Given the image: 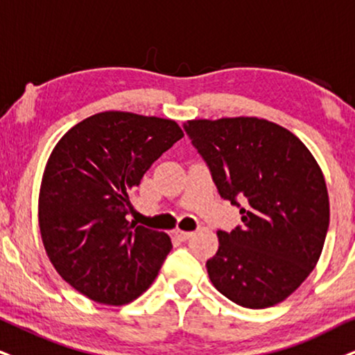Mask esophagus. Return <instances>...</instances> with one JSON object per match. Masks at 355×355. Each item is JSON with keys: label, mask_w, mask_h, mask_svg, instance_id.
<instances>
[{"label": "esophagus", "mask_w": 355, "mask_h": 355, "mask_svg": "<svg viewBox=\"0 0 355 355\" xmlns=\"http://www.w3.org/2000/svg\"><path fill=\"white\" fill-rule=\"evenodd\" d=\"M195 234V232H191V231H182V230H177L175 231V236L178 237V239H182V241H187V239H190V237Z\"/></svg>", "instance_id": "esophagus-1"}]
</instances>
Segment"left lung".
<instances>
[{
  "label": "left lung",
  "mask_w": 355,
  "mask_h": 355,
  "mask_svg": "<svg viewBox=\"0 0 355 355\" xmlns=\"http://www.w3.org/2000/svg\"><path fill=\"white\" fill-rule=\"evenodd\" d=\"M183 129L221 198L242 214V226L218 231L209 280L244 308L284 302L316 267L329 227L320 165L295 134L267 119H193Z\"/></svg>",
  "instance_id": "obj_1"
}]
</instances>
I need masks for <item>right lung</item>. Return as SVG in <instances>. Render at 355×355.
Returning a JSON list of instances; mask_svg holds the SVG:
<instances>
[{"instance_id":"obj_1","label":"right lung","mask_w":355,"mask_h":355,"mask_svg":"<svg viewBox=\"0 0 355 355\" xmlns=\"http://www.w3.org/2000/svg\"><path fill=\"white\" fill-rule=\"evenodd\" d=\"M182 137L172 119L105 111L53 147L39 193L40 236L58 275L93 302L125 304L155 280L172 242L125 219L129 195Z\"/></svg>"}]
</instances>
